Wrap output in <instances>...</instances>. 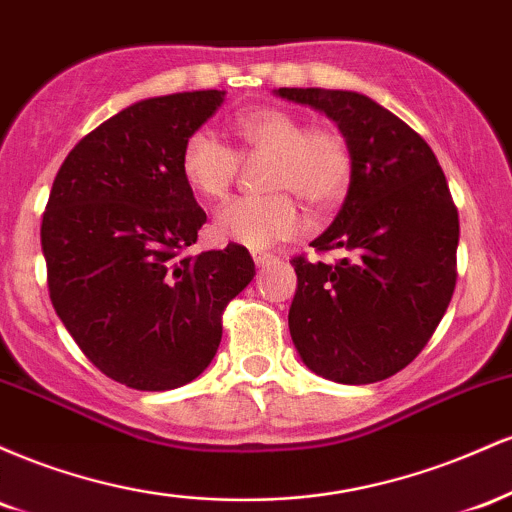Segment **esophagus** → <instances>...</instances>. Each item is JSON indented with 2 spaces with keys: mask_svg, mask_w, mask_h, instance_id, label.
<instances>
[{
  "mask_svg": "<svg viewBox=\"0 0 512 512\" xmlns=\"http://www.w3.org/2000/svg\"><path fill=\"white\" fill-rule=\"evenodd\" d=\"M252 260H255L257 267H264V264H272L276 257L272 252H262V250H252Z\"/></svg>",
  "mask_w": 512,
  "mask_h": 512,
  "instance_id": "1",
  "label": "esophagus"
}]
</instances>
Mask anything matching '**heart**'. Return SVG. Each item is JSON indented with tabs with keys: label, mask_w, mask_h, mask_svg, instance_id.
Masks as SVG:
<instances>
[{
	"label": "heart",
	"mask_w": 512,
	"mask_h": 512,
	"mask_svg": "<svg viewBox=\"0 0 512 512\" xmlns=\"http://www.w3.org/2000/svg\"><path fill=\"white\" fill-rule=\"evenodd\" d=\"M233 137L245 154H269L267 195H240L223 204L214 219L216 236L245 248L296 236L303 228L301 204L325 209L346 195L354 175V151L337 127H308L303 117L281 108H257L231 122ZM240 158L219 137L197 129L180 151V173L204 199H221L231 190Z\"/></svg>",
	"instance_id": "obj_1"
}]
</instances>
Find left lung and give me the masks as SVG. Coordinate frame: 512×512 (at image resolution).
Listing matches in <instances>:
<instances>
[{
    "mask_svg": "<svg viewBox=\"0 0 512 512\" xmlns=\"http://www.w3.org/2000/svg\"><path fill=\"white\" fill-rule=\"evenodd\" d=\"M274 93L325 113L354 151L342 209L310 243L351 257L332 264L293 257L291 339L322 378L378 383L421 354L455 291L460 219L448 180L431 146L363 93Z\"/></svg>",
    "mask_w": 512,
    "mask_h": 512,
    "instance_id": "obj_1",
    "label": "left lung"
}]
</instances>
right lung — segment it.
Returning <instances> with one entry per match:
<instances>
[{"label": "right lung", "mask_w": 512, "mask_h": 512, "mask_svg": "<svg viewBox=\"0 0 512 512\" xmlns=\"http://www.w3.org/2000/svg\"><path fill=\"white\" fill-rule=\"evenodd\" d=\"M226 91L146 98L64 158L40 226L50 301L88 361L134 390L192 383L221 344L223 308L255 276L243 245L197 257L207 221L180 151Z\"/></svg>", "instance_id": "obj_1"}]
</instances>
